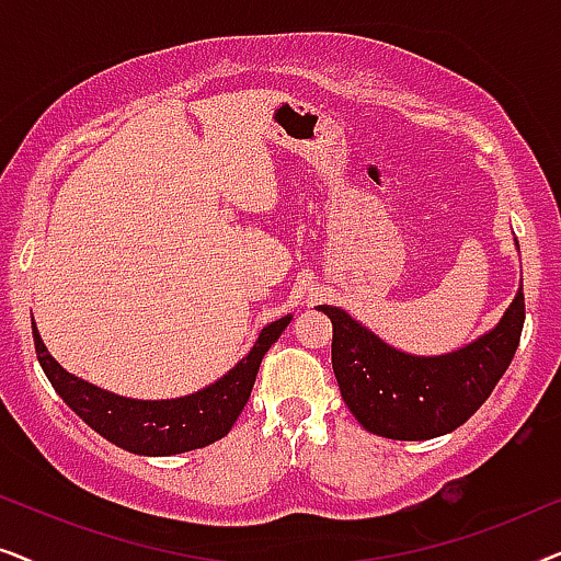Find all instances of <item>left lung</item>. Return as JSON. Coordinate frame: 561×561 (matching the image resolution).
I'll return each mask as SVG.
<instances>
[{
	"mask_svg": "<svg viewBox=\"0 0 561 561\" xmlns=\"http://www.w3.org/2000/svg\"><path fill=\"white\" fill-rule=\"evenodd\" d=\"M319 311L332 319L334 378L352 416L365 432L401 442L462 426L508 370L526 319L520 286L493 329L465 347L426 357L396 350L340 306Z\"/></svg>",
	"mask_w": 561,
	"mask_h": 561,
	"instance_id": "1",
	"label": "left lung"
}]
</instances>
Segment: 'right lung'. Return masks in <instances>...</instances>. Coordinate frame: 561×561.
I'll use <instances>...</instances> for the list:
<instances>
[{"instance_id": "obj_1", "label": "right lung", "mask_w": 561, "mask_h": 561, "mask_svg": "<svg viewBox=\"0 0 561 561\" xmlns=\"http://www.w3.org/2000/svg\"><path fill=\"white\" fill-rule=\"evenodd\" d=\"M290 319L294 317L286 313L283 319H275L260 329L248 355L219 380H214L211 386L181 398H160V401L117 396L64 370L43 344L35 321L33 340L45 378L50 380V386L64 398L68 409L83 419V424H89L106 442L117 444L133 455L171 457L181 455V451L209 447L229 434V428L248 403L252 386H255L263 355L271 350L273 342H278Z\"/></svg>"}]
</instances>
